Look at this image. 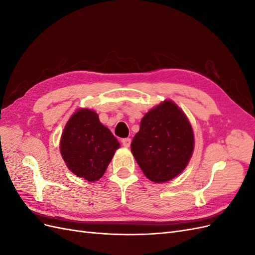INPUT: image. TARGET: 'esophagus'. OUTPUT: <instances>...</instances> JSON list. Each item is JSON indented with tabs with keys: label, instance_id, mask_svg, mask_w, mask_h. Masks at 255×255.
Masks as SVG:
<instances>
[{
	"label": "esophagus",
	"instance_id": "1",
	"mask_svg": "<svg viewBox=\"0 0 255 255\" xmlns=\"http://www.w3.org/2000/svg\"><path fill=\"white\" fill-rule=\"evenodd\" d=\"M121 142H122V144H123V146H125V148H128V146L130 145V138H123Z\"/></svg>",
	"mask_w": 255,
	"mask_h": 255
}]
</instances>
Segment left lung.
Here are the masks:
<instances>
[{"mask_svg":"<svg viewBox=\"0 0 255 255\" xmlns=\"http://www.w3.org/2000/svg\"><path fill=\"white\" fill-rule=\"evenodd\" d=\"M195 148L187 116L171 100L146 113L130 151L143 174L154 183L171 181L187 167Z\"/></svg>","mask_w":255,"mask_h":255,"instance_id":"obj_1","label":"left lung"}]
</instances>
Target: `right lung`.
<instances>
[{
	"label": "right lung",
	"instance_id": "obj_1",
	"mask_svg": "<svg viewBox=\"0 0 255 255\" xmlns=\"http://www.w3.org/2000/svg\"><path fill=\"white\" fill-rule=\"evenodd\" d=\"M120 143L90 109H79L68 120L59 150L69 170L88 182L101 179Z\"/></svg>",
	"mask_w": 255,
	"mask_h": 255
}]
</instances>
